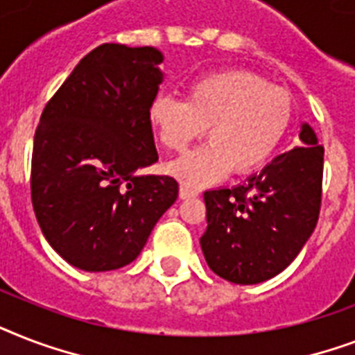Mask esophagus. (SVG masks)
Listing matches in <instances>:
<instances>
[{"mask_svg": "<svg viewBox=\"0 0 355 355\" xmlns=\"http://www.w3.org/2000/svg\"><path fill=\"white\" fill-rule=\"evenodd\" d=\"M178 195H180V199H193V197H197V189L189 188L188 184H180V188H178Z\"/></svg>", "mask_w": 355, "mask_h": 355, "instance_id": "esophagus-1", "label": "esophagus"}]
</instances>
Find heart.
<instances>
[{"label": "heart", "instance_id": "heart-1", "mask_svg": "<svg viewBox=\"0 0 355 355\" xmlns=\"http://www.w3.org/2000/svg\"><path fill=\"white\" fill-rule=\"evenodd\" d=\"M293 121L286 90L248 71H217L193 80L186 101L158 96L149 123L167 150L182 153L208 128L210 141L167 164L166 171L188 186L216 182L232 171H256L275 155Z\"/></svg>", "mask_w": 355, "mask_h": 355}]
</instances>
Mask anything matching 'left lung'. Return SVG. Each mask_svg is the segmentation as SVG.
<instances>
[{
    "label": "left lung",
    "mask_w": 355,
    "mask_h": 355,
    "mask_svg": "<svg viewBox=\"0 0 355 355\" xmlns=\"http://www.w3.org/2000/svg\"><path fill=\"white\" fill-rule=\"evenodd\" d=\"M300 144L234 188L205 191L206 263L225 280L252 286L291 265L320 210L324 147L308 123Z\"/></svg>",
    "instance_id": "left-lung-1"
}]
</instances>
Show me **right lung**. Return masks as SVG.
<instances>
[{
	"mask_svg": "<svg viewBox=\"0 0 355 355\" xmlns=\"http://www.w3.org/2000/svg\"><path fill=\"white\" fill-rule=\"evenodd\" d=\"M162 62L156 47L103 44L42 112L33 208L53 250L80 270L134 261L178 197L173 177L138 173L158 162L149 107L164 80Z\"/></svg>",
	"mask_w": 355,
	"mask_h": 355,
	"instance_id": "right-lung-1",
	"label": "right lung"
}]
</instances>
